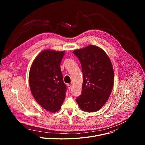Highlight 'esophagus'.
Wrapping results in <instances>:
<instances>
[{
	"label": "esophagus",
	"mask_w": 145,
	"mask_h": 145,
	"mask_svg": "<svg viewBox=\"0 0 145 145\" xmlns=\"http://www.w3.org/2000/svg\"><path fill=\"white\" fill-rule=\"evenodd\" d=\"M67 87H68V88L70 90L71 89V88H72V86L71 85V84H68L67 85Z\"/></svg>",
	"instance_id": "obj_1"
}]
</instances>
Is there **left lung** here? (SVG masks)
<instances>
[{
    "label": "left lung",
    "instance_id": "obj_1",
    "mask_svg": "<svg viewBox=\"0 0 145 145\" xmlns=\"http://www.w3.org/2000/svg\"><path fill=\"white\" fill-rule=\"evenodd\" d=\"M73 53L80 61L83 75L82 93L76 102L85 112L97 111L107 101L113 88L111 61L104 50L95 45L74 50Z\"/></svg>",
    "mask_w": 145,
    "mask_h": 145
}]
</instances>
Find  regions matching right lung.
Segmentation results:
<instances>
[{"label": "right lung", "mask_w": 145, "mask_h": 145, "mask_svg": "<svg viewBox=\"0 0 145 145\" xmlns=\"http://www.w3.org/2000/svg\"><path fill=\"white\" fill-rule=\"evenodd\" d=\"M65 52L43 50L34 59L29 72V86L34 98L51 112L61 109L65 97L67 87L60 68Z\"/></svg>", "instance_id": "add662e5"}]
</instances>
